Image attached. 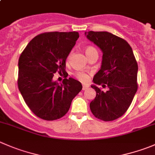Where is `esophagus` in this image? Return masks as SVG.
Returning a JSON list of instances; mask_svg holds the SVG:
<instances>
[{
  "instance_id": "1",
  "label": "esophagus",
  "mask_w": 155,
  "mask_h": 155,
  "mask_svg": "<svg viewBox=\"0 0 155 155\" xmlns=\"http://www.w3.org/2000/svg\"><path fill=\"white\" fill-rule=\"evenodd\" d=\"M88 88V85H85V84H83V85H82V90H85Z\"/></svg>"
}]
</instances>
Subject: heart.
<instances>
[{
  "mask_svg": "<svg viewBox=\"0 0 155 155\" xmlns=\"http://www.w3.org/2000/svg\"><path fill=\"white\" fill-rule=\"evenodd\" d=\"M85 51L86 56H88V55H89L91 53H92V52L94 51H96V49L94 48L89 46V47H87L86 48H85ZM70 57H71V53L69 54L68 58H70ZM75 76H76V77L78 79H79V80L82 81V82H85V81L88 80V75H87L86 73H83V72H77V73H76Z\"/></svg>",
  "mask_w": 155,
  "mask_h": 155,
  "instance_id": "1",
  "label": "heart"
}]
</instances>
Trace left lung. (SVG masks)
<instances>
[{"label":"left lung","mask_w":155,"mask_h":155,"mask_svg":"<svg viewBox=\"0 0 155 155\" xmlns=\"http://www.w3.org/2000/svg\"><path fill=\"white\" fill-rule=\"evenodd\" d=\"M103 53L101 70L94 75L91 85L96 97L90 109L96 118L112 121L128 110L138 89V64L132 48L126 40L107 31L85 33ZM96 84L108 88L104 92Z\"/></svg>","instance_id":"8db88e82"}]
</instances>
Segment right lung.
<instances>
[{
  "label": "right lung",
  "instance_id": "right-lung-1",
  "mask_svg": "<svg viewBox=\"0 0 155 155\" xmlns=\"http://www.w3.org/2000/svg\"><path fill=\"white\" fill-rule=\"evenodd\" d=\"M77 31L45 32L29 41L19 58L18 88L27 106L38 117L54 120L64 117L82 90L80 82L69 78L60 85L54 73L66 74V60L76 45Z\"/></svg>",
  "mask_w": 155,
  "mask_h": 155
}]
</instances>
